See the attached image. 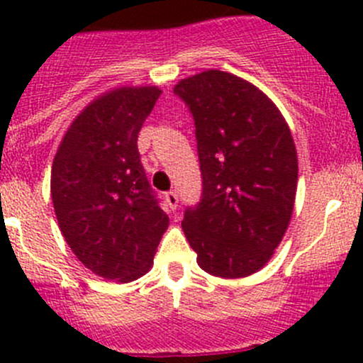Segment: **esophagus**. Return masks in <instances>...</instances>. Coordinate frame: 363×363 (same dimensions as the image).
Segmentation results:
<instances>
[{
  "label": "esophagus",
  "mask_w": 363,
  "mask_h": 363,
  "mask_svg": "<svg viewBox=\"0 0 363 363\" xmlns=\"http://www.w3.org/2000/svg\"><path fill=\"white\" fill-rule=\"evenodd\" d=\"M164 200H167L168 207H170L172 211H174V208H177V203H179L177 193H175V191H168L167 195H164Z\"/></svg>",
  "instance_id": "obj_1"
}]
</instances>
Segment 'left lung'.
<instances>
[{
	"label": "left lung",
	"instance_id": "8db88e82",
	"mask_svg": "<svg viewBox=\"0 0 363 363\" xmlns=\"http://www.w3.org/2000/svg\"><path fill=\"white\" fill-rule=\"evenodd\" d=\"M196 128L202 200L182 230L211 276L258 272L283 240L295 205L298 160L288 123L247 80L207 69L175 84Z\"/></svg>",
	"mask_w": 363,
	"mask_h": 363
}]
</instances>
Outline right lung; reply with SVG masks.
<instances>
[{
  "instance_id": "obj_1",
  "label": "right lung",
  "mask_w": 363,
  "mask_h": 363,
  "mask_svg": "<svg viewBox=\"0 0 363 363\" xmlns=\"http://www.w3.org/2000/svg\"><path fill=\"white\" fill-rule=\"evenodd\" d=\"M160 94L156 86L107 91L73 119L54 156L50 195L61 233L104 279L147 274L168 228L137 147Z\"/></svg>"
}]
</instances>
